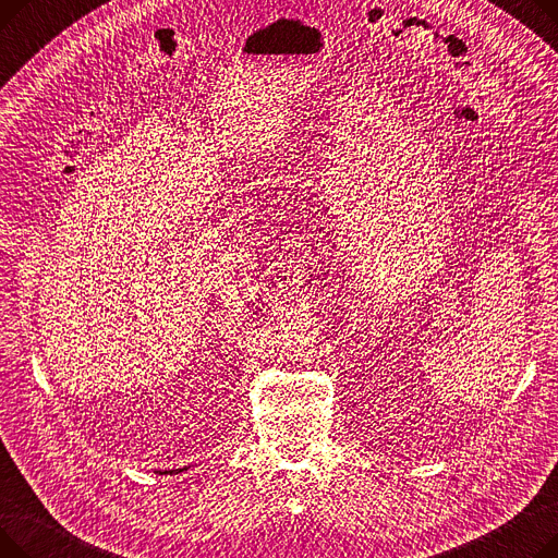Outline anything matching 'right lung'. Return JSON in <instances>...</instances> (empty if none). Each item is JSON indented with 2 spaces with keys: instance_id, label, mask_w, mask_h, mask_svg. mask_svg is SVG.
<instances>
[{
  "instance_id": "1",
  "label": "right lung",
  "mask_w": 558,
  "mask_h": 558,
  "mask_svg": "<svg viewBox=\"0 0 558 558\" xmlns=\"http://www.w3.org/2000/svg\"><path fill=\"white\" fill-rule=\"evenodd\" d=\"M183 471H185V468H183ZM171 473H173V471H171ZM179 473H181V471H179Z\"/></svg>"
}]
</instances>
